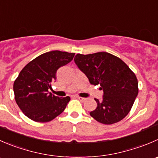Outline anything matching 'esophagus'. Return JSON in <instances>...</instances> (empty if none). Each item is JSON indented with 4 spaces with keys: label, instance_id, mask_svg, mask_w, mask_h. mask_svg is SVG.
Listing matches in <instances>:
<instances>
[{
    "label": "esophagus",
    "instance_id": "34e87169",
    "mask_svg": "<svg viewBox=\"0 0 158 158\" xmlns=\"http://www.w3.org/2000/svg\"><path fill=\"white\" fill-rule=\"evenodd\" d=\"M77 99H79V100H80L81 102H85V101L87 100V99L86 98H83V97H80V96H77Z\"/></svg>",
    "mask_w": 158,
    "mask_h": 158
}]
</instances>
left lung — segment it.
I'll use <instances>...</instances> for the list:
<instances>
[{"label":"left lung","instance_id":"8db88e82","mask_svg":"<svg viewBox=\"0 0 158 158\" xmlns=\"http://www.w3.org/2000/svg\"><path fill=\"white\" fill-rule=\"evenodd\" d=\"M75 62L92 85H100L102 101L95 99L97 107L89 113L96 121L113 124L129 113L138 94V82L134 72L120 58L101 52L77 54Z\"/></svg>","mask_w":158,"mask_h":158}]
</instances>
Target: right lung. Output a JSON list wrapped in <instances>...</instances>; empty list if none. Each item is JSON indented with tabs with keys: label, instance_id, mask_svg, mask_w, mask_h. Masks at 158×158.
Returning <instances> with one entry per match:
<instances>
[{
	"label": "right lung",
	"instance_id": "right-lung-1",
	"mask_svg": "<svg viewBox=\"0 0 158 158\" xmlns=\"http://www.w3.org/2000/svg\"><path fill=\"white\" fill-rule=\"evenodd\" d=\"M75 53L56 51L45 52L27 64L14 82L17 104L26 116L35 122L45 123L60 115L70 97L60 98L48 93L56 72L69 63Z\"/></svg>",
	"mask_w": 158,
	"mask_h": 158
}]
</instances>
